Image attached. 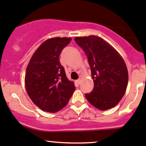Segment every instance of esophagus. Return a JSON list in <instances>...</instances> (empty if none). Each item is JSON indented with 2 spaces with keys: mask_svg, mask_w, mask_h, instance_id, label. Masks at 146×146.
<instances>
[{
  "mask_svg": "<svg viewBox=\"0 0 146 146\" xmlns=\"http://www.w3.org/2000/svg\"><path fill=\"white\" fill-rule=\"evenodd\" d=\"M76 83H77V84L80 85V83H81V79H80V78H79L78 80H76Z\"/></svg>",
  "mask_w": 146,
  "mask_h": 146,
  "instance_id": "34e87169",
  "label": "esophagus"
}]
</instances>
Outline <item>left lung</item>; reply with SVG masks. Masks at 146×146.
<instances>
[{"label":"left lung","mask_w":146,"mask_h":146,"mask_svg":"<svg viewBox=\"0 0 146 146\" xmlns=\"http://www.w3.org/2000/svg\"><path fill=\"white\" fill-rule=\"evenodd\" d=\"M75 41L87 56L94 87L85 95L100 111L115 107L126 90L128 73L125 61L114 48L96 35L76 37Z\"/></svg>","instance_id":"left-lung-1"}]
</instances>
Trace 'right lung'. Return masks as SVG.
Masks as SVG:
<instances>
[{"instance_id": "obj_1", "label": "right lung", "mask_w": 146, "mask_h": 146, "mask_svg": "<svg viewBox=\"0 0 146 146\" xmlns=\"http://www.w3.org/2000/svg\"><path fill=\"white\" fill-rule=\"evenodd\" d=\"M70 40V38L48 39L35 50L27 66L26 91L34 104L43 111H60L76 89L59 60L62 50Z\"/></svg>"}]
</instances>
